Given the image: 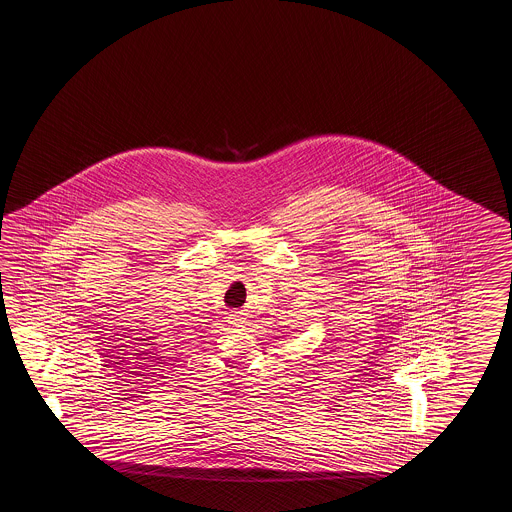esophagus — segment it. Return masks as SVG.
<instances>
[{
    "mask_svg": "<svg viewBox=\"0 0 512 512\" xmlns=\"http://www.w3.org/2000/svg\"><path fill=\"white\" fill-rule=\"evenodd\" d=\"M227 318H229L230 326H247V316H245V313H241V311H234V313H232V315L227 316Z\"/></svg>",
    "mask_w": 512,
    "mask_h": 512,
    "instance_id": "obj_1",
    "label": "esophagus"
}]
</instances>
